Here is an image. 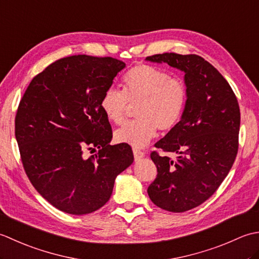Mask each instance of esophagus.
I'll list each match as a JSON object with an SVG mask.
<instances>
[{
	"mask_svg": "<svg viewBox=\"0 0 259 259\" xmlns=\"http://www.w3.org/2000/svg\"><path fill=\"white\" fill-rule=\"evenodd\" d=\"M134 156H135L136 160H139V159L145 157V152H142V151H140L138 149H136V148H134Z\"/></svg>",
	"mask_w": 259,
	"mask_h": 259,
	"instance_id": "obj_1",
	"label": "esophagus"
}]
</instances>
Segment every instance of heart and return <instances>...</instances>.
Returning <instances> with one entry per match:
<instances>
[{"instance_id":"b5f03b06","label":"heart","mask_w":259,"mask_h":259,"mask_svg":"<svg viewBox=\"0 0 259 259\" xmlns=\"http://www.w3.org/2000/svg\"><path fill=\"white\" fill-rule=\"evenodd\" d=\"M122 85L123 90L109 88L100 101L104 117L115 124L123 121L129 103L139 104L135 112L138 119L115 130L119 144L141 148L155 138L158 128L166 133L179 123L188 99L183 80L153 65L139 64L125 73Z\"/></svg>"}]
</instances>
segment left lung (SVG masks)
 <instances>
[{
    "label": "left lung",
    "mask_w": 259,
    "mask_h": 259,
    "mask_svg": "<svg viewBox=\"0 0 259 259\" xmlns=\"http://www.w3.org/2000/svg\"><path fill=\"white\" fill-rule=\"evenodd\" d=\"M146 60L185 72L188 99L183 117L155 145L178 157L171 160L151 152L158 174L147 190L156 206L184 212L211 197L233 167L238 151V101L226 79L199 56L162 53Z\"/></svg>",
    "instance_id": "8db88e82"
}]
</instances>
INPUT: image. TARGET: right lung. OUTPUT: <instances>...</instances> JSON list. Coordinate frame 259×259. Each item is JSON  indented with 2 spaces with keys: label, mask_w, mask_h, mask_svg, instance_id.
Returning a JSON list of instances; mask_svg holds the SVG:
<instances>
[{
  "label": "right lung",
  "mask_w": 259,
  "mask_h": 259,
  "mask_svg": "<svg viewBox=\"0 0 259 259\" xmlns=\"http://www.w3.org/2000/svg\"><path fill=\"white\" fill-rule=\"evenodd\" d=\"M125 67L120 60L79 54L51 63L25 90L15 138L31 184L59 210L85 214L112 194L115 177L134 162L128 145H110L100 108L103 93ZM98 152L85 158V150Z\"/></svg>",
  "instance_id": "add662e5"
}]
</instances>
